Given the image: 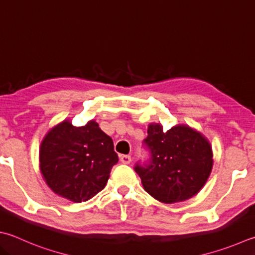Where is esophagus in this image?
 I'll use <instances>...</instances> for the list:
<instances>
[{
    "label": "esophagus",
    "instance_id": "1",
    "mask_svg": "<svg viewBox=\"0 0 255 255\" xmlns=\"http://www.w3.org/2000/svg\"><path fill=\"white\" fill-rule=\"evenodd\" d=\"M120 161H121L123 164H129V163H131V156H129V155H120Z\"/></svg>",
    "mask_w": 255,
    "mask_h": 255
}]
</instances>
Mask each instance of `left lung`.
<instances>
[{
    "mask_svg": "<svg viewBox=\"0 0 255 255\" xmlns=\"http://www.w3.org/2000/svg\"><path fill=\"white\" fill-rule=\"evenodd\" d=\"M143 142L151 158L146 164L136 163L134 170L148 194L172 204L199 193L213 166L212 146L202 133L185 124L164 132L161 124L151 123Z\"/></svg>",
    "mask_w": 255,
    "mask_h": 255,
    "instance_id": "left-lung-1",
    "label": "left lung"
}]
</instances>
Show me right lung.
Returning a JSON list of instances; mask_svg holds the SVG:
<instances>
[{"mask_svg":"<svg viewBox=\"0 0 255 255\" xmlns=\"http://www.w3.org/2000/svg\"><path fill=\"white\" fill-rule=\"evenodd\" d=\"M38 160L47 186L62 198L81 203L104 189L119 157L112 138L94 120L84 127L64 120L42 140Z\"/></svg>","mask_w":255,"mask_h":255,"instance_id":"right-lung-1","label":"right lung"}]
</instances>
